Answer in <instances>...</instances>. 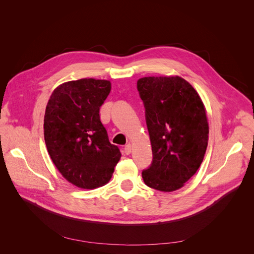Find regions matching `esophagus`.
I'll return each instance as SVG.
<instances>
[{"label": "esophagus", "instance_id": "obj_1", "mask_svg": "<svg viewBox=\"0 0 254 254\" xmlns=\"http://www.w3.org/2000/svg\"><path fill=\"white\" fill-rule=\"evenodd\" d=\"M130 152H131V145H130V144H127V145L125 147V153H126L127 155H128V154H130Z\"/></svg>", "mask_w": 254, "mask_h": 254}]
</instances>
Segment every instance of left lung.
<instances>
[{
	"instance_id": "left-lung-1",
	"label": "left lung",
	"mask_w": 254,
	"mask_h": 254,
	"mask_svg": "<svg viewBox=\"0 0 254 254\" xmlns=\"http://www.w3.org/2000/svg\"><path fill=\"white\" fill-rule=\"evenodd\" d=\"M146 111L153 161L144 183L161 192L184 187L203 161L209 127L205 106L179 75L146 76L137 82Z\"/></svg>"
}]
</instances>
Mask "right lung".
I'll return each instance as SVG.
<instances>
[{"instance_id":"add662e5","label":"right lung","mask_w":254,"mask_h":254,"mask_svg":"<svg viewBox=\"0 0 254 254\" xmlns=\"http://www.w3.org/2000/svg\"><path fill=\"white\" fill-rule=\"evenodd\" d=\"M110 91L106 79L66 81L53 91L46 107L48 153L62 177L81 189L106 185L122 157L100 121V107Z\"/></svg>"}]
</instances>
